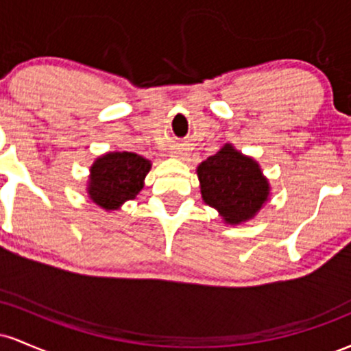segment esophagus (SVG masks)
Here are the masks:
<instances>
[{
  "mask_svg": "<svg viewBox=\"0 0 351 351\" xmlns=\"http://www.w3.org/2000/svg\"><path fill=\"white\" fill-rule=\"evenodd\" d=\"M173 155H175V156H180V158H183V156H184V152H181V150H178V152H173Z\"/></svg>",
  "mask_w": 351,
  "mask_h": 351,
  "instance_id": "esophagus-1",
  "label": "esophagus"
}]
</instances>
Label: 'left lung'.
<instances>
[{
  "instance_id": "left-lung-1",
  "label": "left lung",
  "mask_w": 351,
  "mask_h": 351,
  "mask_svg": "<svg viewBox=\"0 0 351 351\" xmlns=\"http://www.w3.org/2000/svg\"><path fill=\"white\" fill-rule=\"evenodd\" d=\"M203 201L228 224L251 219L267 201L271 186L259 163L226 143L196 168Z\"/></svg>"
}]
</instances>
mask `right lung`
I'll return each mask as SVG.
<instances>
[{
  "instance_id": "right-lung-1",
  "label": "right lung",
  "mask_w": 351,
  "mask_h": 351,
  "mask_svg": "<svg viewBox=\"0 0 351 351\" xmlns=\"http://www.w3.org/2000/svg\"><path fill=\"white\" fill-rule=\"evenodd\" d=\"M152 168L150 160L132 152H110L99 156L90 167L88 198L107 211L119 209L125 201L135 199Z\"/></svg>"
}]
</instances>
